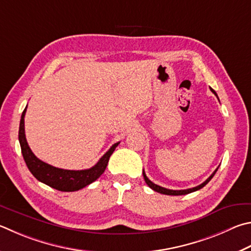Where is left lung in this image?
<instances>
[{
	"label": "left lung",
	"mask_w": 251,
	"mask_h": 251,
	"mask_svg": "<svg viewBox=\"0 0 251 251\" xmlns=\"http://www.w3.org/2000/svg\"><path fill=\"white\" fill-rule=\"evenodd\" d=\"M211 89V91L212 92L216 95L217 97V94H216V92L215 91H214L212 88H209ZM218 169V168H217ZM217 169L214 171L211 176H209V177L208 179H206L205 180L202 184H200V185H198V186H195V188H192V189H186V190H169V189H166V188H162V186H160V185H157V184H154L153 182H151L150 181L148 177H147V176H146V173H145V171H143V176H144V179H145V182L146 183L148 184V186L150 189H152L153 191H156V192H158V193H161V194H166V195H184V194H189V193H192V192H195V191H198V190H200V189H202L203 186H205L206 185L209 181H211V179L212 177L214 176V175H215L216 173V171H217Z\"/></svg>",
	"instance_id": "left-lung-1"
}]
</instances>
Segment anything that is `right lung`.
I'll list each match as a JSON object with an SVG mask.
<instances>
[{
  "label": "right lung",
  "instance_id": "obj_1",
  "mask_svg": "<svg viewBox=\"0 0 251 251\" xmlns=\"http://www.w3.org/2000/svg\"><path fill=\"white\" fill-rule=\"evenodd\" d=\"M27 107V106H26ZM26 107L22 114L21 123H20V130H18V140H20L21 149L23 157L26 162V166L28 168L36 179L47 184L51 188L56 189L62 192H74L80 189L85 188L98 180L101 176L102 173L105 171L106 166L110 160V157L114 152V150L120 143L114 144L112 147L108 149V151L100 159L98 163L92 168L86 170H65L59 169L53 166H50L48 163L44 162L35 156L31 151L28 144H27L26 136H25V123L24 117L26 113Z\"/></svg>",
  "mask_w": 251,
  "mask_h": 251
}]
</instances>
